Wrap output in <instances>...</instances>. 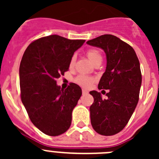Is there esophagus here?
I'll use <instances>...</instances> for the list:
<instances>
[{
  "instance_id": "obj_1",
  "label": "esophagus",
  "mask_w": 159,
  "mask_h": 159,
  "mask_svg": "<svg viewBox=\"0 0 159 159\" xmlns=\"http://www.w3.org/2000/svg\"><path fill=\"white\" fill-rule=\"evenodd\" d=\"M89 93V91H87L86 89H82V94H87Z\"/></svg>"
}]
</instances>
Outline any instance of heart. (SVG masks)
I'll list each match as a JSON object with an SVG mask.
<instances>
[{"mask_svg": "<svg viewBox=\"0 0 159 159\" xmlns=\"http://www.w3.org/2000/svg\"><path fill=\"white\" fill-rule=\"evenodd\" d=\"M87 56L90 60H91V61L94 64L97 63V62L99 61H102V59L101 53L99 52L98 51L94 49H91L89 50V51H88ZM75 62V56H73V57L70 58V61L69 65L70 68L74 66ZM75 81L78 84L82 86V87L89 88L90 86L92 84V83L94 81V78H93V77L88 76V75H79L75 78Z\"/></svg>", "mask_w": 159, "mask_h": 159, "instance_id": "obj_1", "label": "heart"}]
</instances>
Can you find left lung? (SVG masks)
<instances>
[{"instance_id": "left-lung-1", "label": "left lung", "mask_w": 159, "mask_h": 159, "mask_svg": "<svg viewBox=\"0 0 159 159\" xmlns=\"http://www.w3.org/2000/svg\"><path fill=\"white\" fill-rule=\"evenodd\" d=\"M104 50L107 65L98 89H109L107 99L100 92L90 91L94 102L90 107L91 123L102 135H114L129 122L139 99L142 73L140 63L132 47L111 34H104L87 41Z\"/></svg>"}]
</instances>
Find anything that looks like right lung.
I'll list each match as a JSON object with an SVG mask.
<instances>
[{"instance_id": "1", "label": "right lung", "mask_w": 159, "mask_h": 159, "mask_svg": "<svg viewBox=\"0 0 159 159\" xmlns=\"http://www.w3.org/2000/svg\"><path fill=\"white\" fill-rule=\"evenodd\" d=\"M84 41L50 35L33 41L23 54L19 68L20 98L31 122L48 135H60L71 124L81 89L70 83L61 89L56 79L68 70L74 53Z\"/></svg>"}]
</instances>
